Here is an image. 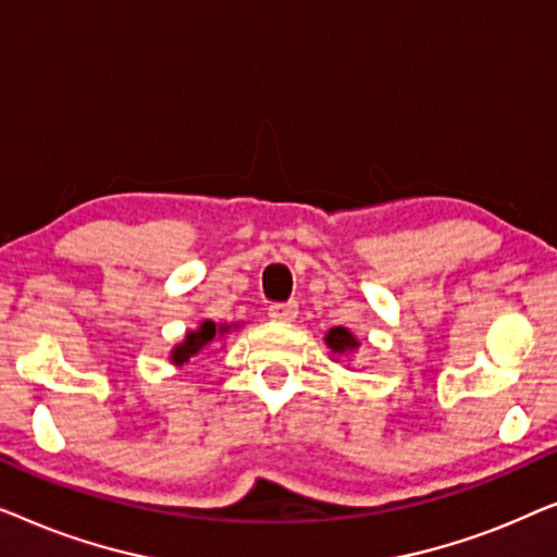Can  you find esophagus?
<instances>
[{"instance_id": "obj_1", "label": "esophagus", "mask_w": 557, "mask_h": 557, "mask_svg": "<svg viewBox=\"0 0 557 557\" xmlns=\"http://www.w3.org/2000/svg\"><path fill=\"white\" fill-rule=\"evenodd\" d=\"M296 314H299V304L296 301H284V304H271L269 317L273 322H294Z\"/></svg>"}]
</instances>
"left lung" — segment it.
Returning <instances> with one entry per match:
<instances>
[{"instance_id": "8db88e82", "label": "left lung", "mask_w": 557, "mask_h": 557, "mask_svg": "<svg viewBox=\"0 0 557 557\" xmlns=\"http://www.w3.org/2000/svg\"><path fill=\"white\" fill-rule=\"evenodd\" d=\"M326 347L332 349V355L337 357H345V355H352L357 347H360V342H357V337L349 330H345V326H332L330 332H326Z\"/></svg>"}]
</instances>
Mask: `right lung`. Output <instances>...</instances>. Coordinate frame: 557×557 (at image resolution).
<instances>
[{
  "label": "right lung",
  "instance_id": "right-lung-1",
  "mask_svg": "<svg viewBox=\"0 0 557 557\" xmlns=\"http://www.w3.org/2000/svg\"><path fill=\"white\" fill-rule=\"evenodd\" d=\"M235 326H238V324H215V322H210V319H205V322L197 326V330L187 332L185 339H182L180 345L172 349V352H170L172 364L182 368V364L200 355L202 349H208L210 345H215V342L223 339L227 332L235 330Z\"/></svg>",
  "mask_w": 557,
  "mask_h": 557
}]
</instances>
